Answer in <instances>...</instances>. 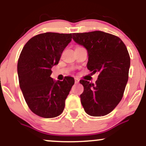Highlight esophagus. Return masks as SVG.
Listing matches in <instances>:
<instances>
[{
	"mask_svg": "<svg viewBox=\"0 0 146 146\" xmlns=\"http://www.w3.org/2000/svg\"><path fill=\"white\" fill-rule=\"evenodd\" d=\"M74 81H75V83H78V82H79V79L76 77L74 78Z\"/></svg>",
	"mask_w": 146,
	"mask_h": 146,
	"instance_id": "obj_1",
	"label": "esophagus"
}]
</instances>
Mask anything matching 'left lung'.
Here are the masks:
<instances>
[{"label": "left lung", "instance_id": "8db88e82", "mask_svg": "<svg viewBox=\"0 0 146 146\" xmlns=\"http://www.w3.org/2000/svg\"><path fill=\"white\" fill-rule=\"evenodd\" d=\"M76 43L88 50L87 68L99 73L95 83L81 80L84 90L81 102L88 114L101 117L110 113L123 96L128 80L130 58L125 45L117 36L94 31L72 34Z\"/></svg>", "mask_w": 146, "mask_h": 146}]
</instances>
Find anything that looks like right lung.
Listing matches in <instances>:
<instances>
[{"instance_id": "add662e5", "label": "right lung", "mask_w": 146, "mask_h": 146, "mask_svg": "<svg viewBox=\"0 0 146 146\" xmlns=\"http://www.w3.org/2000/svg\"><path fill=\"white\" fill-rule=\"evenodd\" d=\"M72 38V34H38L27 42L19 56L17 71L20 88L29 108L39 117H58L64 110L74 79L65 76L63 81H54L50 75L52 68L58 64Z\"/></svg>"}]
</instances>
